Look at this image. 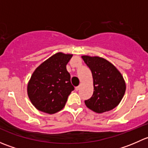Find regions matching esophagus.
<instances>
[{
	"label": "esophagus",
	"mask_w": 148,
	"mask_h": 148,
	"mask_svg": "<svg viewBox=\"0 0 148 148\" xmlns=\"http://www.w3.org/2000/svg\"><path fill=\"white\" fill-rule=\"evenodd\" d=\"M79 88H80V85H79V86H77V87H76V90L78 91L79 89Z\"/></svg>",
	"instance_id": "34e87169"
}]
</instances>
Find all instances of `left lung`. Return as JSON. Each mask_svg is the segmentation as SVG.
<instances>
[{
	"mask_svg": "<svg viewBox=\"0 0 148 148\" xmlns=\"http://www.w3.org/2000/svg\"><path fill=\"white\" fill-rule=\"evenodd\" d=\"M84 62L92 71L94 92L85 100L86 107L97 113L115 108L123 98L126 84L122 74L112 63L99 56H82Z\"/></svg>",
	"mask_w": 148,
	"mask_h": 148,
	"instance_id": "1",
	"label": "left lung"
}]
</instances>
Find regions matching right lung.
Masks as SVG:
<instances>
[{
    "mask_svg": "<svg viewBox=\"0 0 148 148\" xmlns=\"http://www.w3.org/2000/svg\"><path fill=\"white\" fill-rule=\"evenodd\" d=\"M73 55L59 52L41 64L28 83L27 93L33 105L39 111L54 114L64 107L74 89L66 64Z\"/></svg>",
    "mask_w": 148,
    "mask_h": 148,
    "instance_id": "right-lung-1",
    "label": "right lung"
}]
</instances>
